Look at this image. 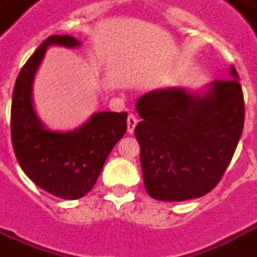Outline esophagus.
I'll return each instance as SVG.
<instances>
[{"instance_id":"34e87169","label":"esophagus","mask_w":257,"mask_h":257,"mask_svg":"<svg viewBox=\"0 0 257 257\" xmlns=\"http://www.w3.org/2000/svg\"><path fill=\"white\" fill-rule=\"evenodd\" d=\"M137 123H139V118L134 114H130V116L127 117V132H128V134L134 133V128H136Z\"/></svg>"}]
</instances>
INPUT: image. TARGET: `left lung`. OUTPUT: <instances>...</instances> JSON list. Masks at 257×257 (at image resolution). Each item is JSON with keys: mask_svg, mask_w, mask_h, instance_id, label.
<instances>
[{"mask_svg": "<svg viewBox=\"0 0 257 257\" xmlns=\"http://www.w3.org/2000/svg\"><path fill=\"white\" fill-rule=\"evenodd\" d=\"M136 125L144 187L158 201L204 197L221 181L245 123L237 72L215 80L205 93L158 89L136 103Z\"/></svg>", "mask_w": 257, "mask_h": 257, "instance_id": "left-lung-1", "label": "left lung"}]
</instances>
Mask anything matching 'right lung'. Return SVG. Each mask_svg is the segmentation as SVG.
<instances>
[{"label":"right lung","instance_id":"obj_1","mask_svg":"<svg viewBox=\"0 0 257 257\" xmlns=\"http://www.w3.org/2000/svg\"><path fill=\"white\" fill-rule=\"evenodd\" d=\"M51 45L76 48L80 42L69 35L49 36L22 66L12 94V147L21 168L39 188L77 199L93 188L110 151L127 132V113H94L73 132L45 128L32 104V83Z\"/></svg>","mask_w":257,"mask_h":257}]
</instances>
